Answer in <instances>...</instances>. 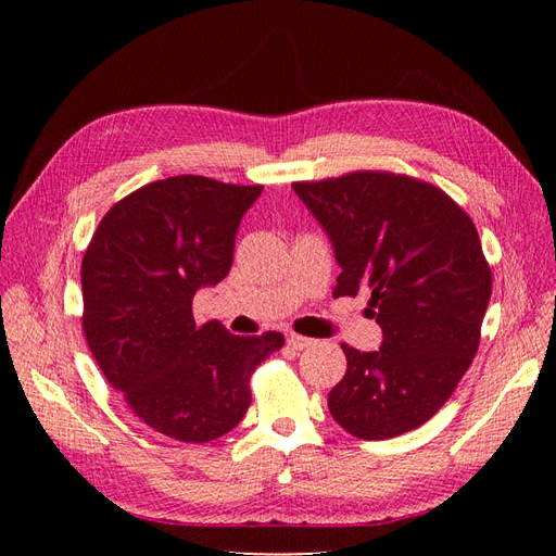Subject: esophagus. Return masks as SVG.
<instances>
[{
  "mask_svg": "<svg viewBox=\"0 0 556 556\" xmlns=\"http://www.w3.org/2000/svg\"><path fill=\"white\" fill-rule=\"evenodd\" d=\"M288 343L294 348V350H306L313 341L306 339V336H299V333H290L288 336Z\"/></svg>",
  "mask_w": 556,
  "mask_h": 556,
  "instance_id": "1",
  "label": "esophagus"
}]
</instances>
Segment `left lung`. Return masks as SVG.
Masks as SVG:
<instances>
[{
  "label": "left lung",
  "instance_id": "8db88e82",
  "mask_svg": "<svg viewBox=\"0 0 556 556\" xmlns=\"http://www.w3.org/2000/svg\"><path fill=\"white\" fill-rule=\"evenodd\" d=\"M294 192L329 233L333 296H368L380 350L341 345L329 413L362 441L422 427L457 390L480 345L492 271L468 213L441 188L390 172L299 180Z\"/></svg>",
  "mask_w": 556,
  "mask_h": 556
}]
</instances>
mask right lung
Returning <instances> with one entry per match:
<instances>
[{"label": "right lung", "mask_w": 556, "mask_h": 556, "mask_svg": "<svg viewBox=\"0 0 556 556\" xmlns=\"http://www.w3.org/2000/svg\"><path fill=\"white\" fill-rule=\"evenodd\" d=\"M262 185L204 176L148 182L111 206L83 255V331L104 378L141 422L182 443L237 427L250 376L285 345L280 331L197 325V290L220 282Z\"/></svg>", "instance_id": "right-lung-1"}]
</instances>
